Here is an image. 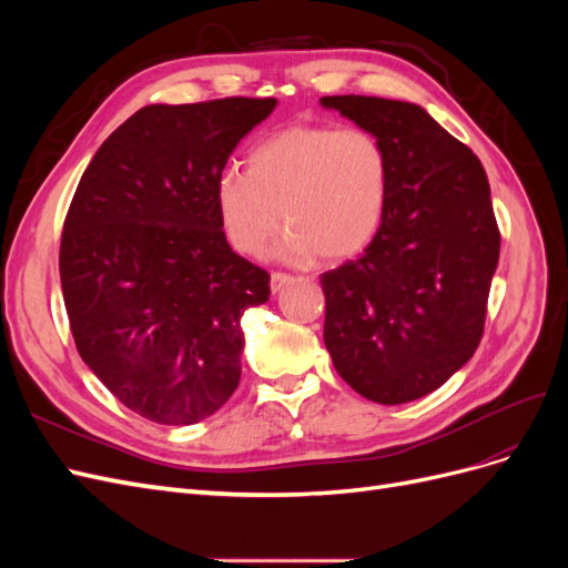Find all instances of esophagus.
<instances>
[{"instance_id": "esophagus-1", "label": "esophagus", "mask_w": 568, "mask_h": 568, "mask_svg": "<svg viewBox=\"0 0 568 568\" xmlns=\"http://www.w3.org/2000/svg\"><path fill=\"white\" fill-rule=\"evenodd\" d=\"M291 282H294V277H291V274H286V272H272V277H270L272 294H280V291L284 286H288Z\"/></svg>"}]
</instances>
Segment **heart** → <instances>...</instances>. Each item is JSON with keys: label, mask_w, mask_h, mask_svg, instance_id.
<instances>
[{"label": "heart", "mask_w": 568, "mask_h": 568, "mask_svg": "<svg viewBox=\"0 0 568 568\" xmlns=\"http://www.w3.org/2000/svg\"><path fill=\"white\" fill-rule=\"evenodd\" d=\"M390 194L386 149L363 128L291 125L257 142L246 175L225 170L213 184L222 234L234 251L261 255L282 222V253L346 261L379 232Z\"/></svg>", "instance_id": "b5f03b06"}]
</instances>
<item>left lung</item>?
Listing matches in <instances>:
<instances>
[{"label": "left lung", "mask_w": 568, "mask_h": 568, "mask_svg": "<svg viewBox=\"0 0 568 568\" xmlns=\"http://www.w3.org/2000/svg\"><path fill=\"white\" fill-rule=\"evenodd\" d=\"M320 101L372 132L390 163L379 232L357 261L322 274L324 346L367 400H417L467 365L484 336L500 257L486 170L409 101Z\"/></svg>", "instance_id": "obj_1"}]
</instances>
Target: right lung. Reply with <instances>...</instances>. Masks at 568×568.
Masks as SVG:
<instances>
[{
  "label": "right lung",
  "mask_w": 568,
  "mask_h": 568,
  "mask_svg": "<svg viewBox=\"0 0 568 568\" xmlns=\"http://www.w3.org/2000/svg\"><path fill=\"white\" fill-rule=\"evenodd\" d=\"M277 99L151 104L99 146L63 222L59 270L80 357L144 419L211 417L239 386L242 315L270 274L222 234L213 184Z\"/></svg>",
  "instance_id": "obj_1"
}]
</instances>
